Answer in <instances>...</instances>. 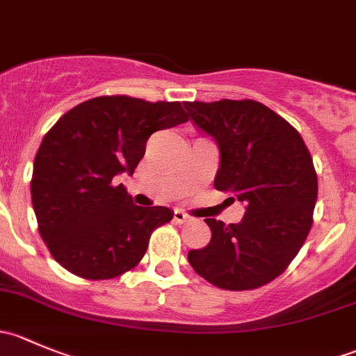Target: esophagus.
I'll return each mask as SVG.
<instances>
[{
    "label": "esophagus",
    "instance_id": "esophagus-1",
    "mask_svg": "<svg viewBox=\"0 0 356 356\" xmlns=\"http://www.w3.org/2000/svg\"><path fill=\"white\" fill-rule=\"evenodd\" d=\"M174 220L177 222V224H184L186 220H189V215L184 213V211H181V210H175L174 211Z\"/></svg>",
    "mask_w": 356,
    "mask_h": 356
}]
</instances>
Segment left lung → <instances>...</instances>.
Returning <instances> with one entry per match:
<instances>
[{
  "label": "left lung",
  "instance_id": "8db88e82",
  "mask_svg": "<svg viewBox=\"0 0 356 356\" xmlns=\"http://www.w3.org/2000/svg\"><path fill=\"white\" fill-rule=\"evenodd\" d=\"M200 129L217 141L215 189L246 204L239 224L204 218L211 239L188 260L210 284L248 291L282 274L314 224L318 184L300 132L254 99L186 102Z\"/></svg>",
  "mask_w": 356,
  "mask_h": 356
}]
</instances>
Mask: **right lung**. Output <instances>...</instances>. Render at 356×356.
<instances>
[{
	"mask_svg": "<svg viewBox=\"0 0 356 356\" xmlns=\"http://www.w3.org/2000/svg\"><path fill=\"white\" fill-rule=\"evenodd\" d=\"M179 102L98 96L68 110L35 153L31 196L42 241L74 275L103 281L134 268L167 207H138L115 177L132 174L153 132L184 124Z\"/></svg>",
	"mask_w": 356,
	"mask_h": 356,
	"instance_id": "right-lung-1",
	"label": "right lung"
}]
</instances>
